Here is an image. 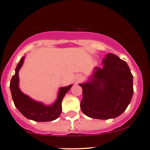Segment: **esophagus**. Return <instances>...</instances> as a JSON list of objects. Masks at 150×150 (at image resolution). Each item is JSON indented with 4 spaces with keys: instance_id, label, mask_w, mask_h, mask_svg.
Here are the masks:
<instances>
[{
    "instance_id": "34e87169",
    "label": "esophagus",
    "mask_w": 150,
    "mask_h": 150,
    "mask_svg": "<svg viewBox=\"0 0 150 150\" xmlns=\"http://www.w3.org/2000/svg\"><path fill=\"white\" fill-rule=\"evenodd\" d=\"M83 80V76L81 75H78L75 78V83H80Z\"/></svg>"
}]
</instances>
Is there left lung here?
Here are the masks:
<instances>
[{
  "label": "left lung",
  "instance_id": "obj_1",
  "mask_svg": "<svg viewBox=\"0 0 150 150\" xmlns=\"http://www.w3.org/2000/svg\"><path fill=\"white\" fill-rule=\"evenodd\" d=\"M102 67H94L83 83L81 109L88 117L108 120L126 110L134 93L133 75L129 67L113 54L104 56Z\"/></svg>",
  "mask_w": 150,
  "mask_h": 150
}]
</instances>
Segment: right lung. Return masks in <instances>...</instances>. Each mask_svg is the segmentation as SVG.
<instances>
[{"instance_id":"1","label":"right lung","mask_w":150,"mask_h":150,"mask_svg":"<svg viewBox=\"0 0 150 150\" xmlns=\"http://www.w3.org/2000/svg\"><path fill=\"white\" fill-rule=\"evenodd\" d=\"M25 57L21 59L18 63L15 74L10 82V89L12 99L15 107L19 112L30 120L37 122H48L56 120L59 117L62 112V102L65 94L69 91L72 85L61 87L59 89L57 99L50 105H46L43 102L34 100L28 95L25 94L19 87V71L23 65Z\"/></svg>"}]
</instances>
